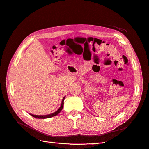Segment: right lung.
Instances as JSON below:
<instances>
[{
  "label": "right lung",
  "instance_id": "right-lung-1",
  "mask_svg": "<svg viewBox=\"0 0 149 149\" xmlns=\"http://www.w3.org/2000/svg\"><path fill=\"white\" fill-rule=\"evenodd\" d=\"M65 98V96L63 98L60 107L56 111H55V112H53V113H52V114H48V115H34V114H30L31 116H33V117H34V118H37V119H47V118H52V117H53V116H55L58 115V114L60 113V112H61V111L62 110L63 107Z\"/></svg>",
  "mask_w": 149,
  "mask_h": 149
}]
</instances>
